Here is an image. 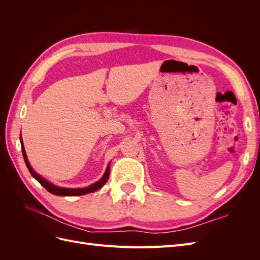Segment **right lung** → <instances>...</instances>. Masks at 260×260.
Here are the masks:
<instances>
[{
    "mask_svg": "<svg viewBox=\"0 0 260 260\" xmlns=\"http://www.w3.org/2000/svg\"><path fill=\"white\" fill-rule=\"evenodd\" d=\"M20 143H21V152H22V156H23V159H25V162H26V166L28 168V170L30 171L31 176H32L39 183H40L45 190H48L50 193L54 194V195H58V196H78V195H84V194H88V193H92V192H95L98 191L99 188H101L102 186H103L108 180V177H109V164L108 166L106 168V171L105 174L103 175V177H102L98 182L93 183L91 185H89L88 187H83V188H67V187H59V186H56L54 185L53 183L49 182L48 180L44 179L43 177H41L40 175H38L37 172L31 168L30 164L28 161V158H27V155H26V151H25V147H23V143H22V139H21V136H20Z\"/></svg>",
    "mask_w": 260,
    "mask_h": 260,
    "instance_id": "right-lung-1",
    "label": "right lung"
}]
</instances>
